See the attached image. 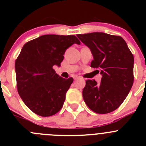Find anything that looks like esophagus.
Segmentation results:
<instances>
[{"instance_id": "esophagus-1", "label": "esophagus", "mask_w": 146, "mask_h": 146, "mask_svg": "<svg viewBox=\"0 0 146 146\" xmlns=\"http://www.w3.org/2000/svg\"><path fill=\"white\" fill-rule=\"evenodd\" d=\"M81 78L80 77V76H74V80H78V79H80Z\"/></svg>"}]
</instances>
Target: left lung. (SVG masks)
<instances>
[{"label": "left lung", "mask_w": 146, "mask_h": 146, "mask_svg": "<svg viewBox=\"0 0 146 146\" xmlns=\"http://www.w3.org/2000/svg\"><path fill=\"white\" fill-rule=\"evenodd\" d=\"M77 36L92 51L91 67L99 68L102 76L100 84L95 80H86L84 101L98 114L111 112L124 101L133 85V54L120 36L92 32Z\"/></svg>", "instance_id": "left-lung-1"}]
</instances>
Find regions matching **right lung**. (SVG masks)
<instances>
[{
  "label": "right lung",
  "instance_id": "obj_1",
  "mask_svg": "<svg viewBox=\"0 0 146 146\" xmlns=\"http://www.w3.org/2000/svg\"><path fill=\"white\" fill-rule=\"evenodd\" d=\"M73 44H80L74 35H42L23 46L16 59L17 92L37 115L50 117L62 108L73 78H63L53 66H61L65 51Z\"/></svg>",
  "mask_w": 146,
  "mask_h": 146
}]
</instances>
